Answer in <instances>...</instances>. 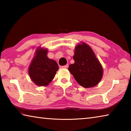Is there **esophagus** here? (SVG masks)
Instances as JSON below:
<instances>
[{"instance_id":"obj_1","label":"esophagus","mask_w":131,"mask_h":131,"mask_svg":"<svg viewBox=\"0 0 131 131\" xmlns=\"http://www.w3.org/2000/svg\"><path fill=\"white\" fill-rule=\"evenodd\" d=\"M68 67H69V65H68V64H67V65H65V66H62L63 68H68Z\"/></svg>"}]
</instances>
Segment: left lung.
<instances>
[{"mask_svg": "<svg viewBox=\"0 0 131 131\" xmlns=\"http://www.w3.org/2000/svg\"><path fill=\"white\" fill-rule=\"evenodd\" d=\"M73 58L74 63L68 69L77 83L86 88L97 85L103 77V70L90 46L84 42L78 44Z\"/></svg>", "mask_w": 131, "mask_h": 131, "instance_id": "obj_1", "label": "left lung"}]
</instances>
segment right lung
Here are the masks:
<instances>
[{"mask_svg": "<svg viewBox=\"0 0 131 131\" xmlns=\"http://www.w3.org/2000/svg\"><path fill=\"white\" fill-rule=\"evenodd\" d=\"M47 48L39 47L28 68L30 79L38 86H47L54 78L59 69L57 62L48 58Z\"/></svg>", "mask_w": 131, "mask_h": 131, "instance_id": "1", "label": "right lung"}]
</instances>
